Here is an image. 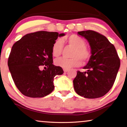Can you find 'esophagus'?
Here are the masks:
<instances>
[{"instance_id":"esophagus-1","label":"esophagus","mask_w":127,"mask_h":127,"mask_svg":"<svg viewBox=\"0 0 127 127\" xmlns=\"http://www.w3.org/2000/svg\"><path fill=\"white\" fill-rule=\"evenodd\" d=\"M63 71L64 72H67L68 71H69V69H64Z\"/></svg>"}]
</instances>
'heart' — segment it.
I'll return each mask as SVG.
<instances>
[{
    "mask_svg": "<svg viewBox=\"0 0 127 127\" xmlns=\"http://www.w3.org/2000/svg\"><path fill=\"white\" fill-rule=\"evenodd\" d=\"M64 41L69 45L73 47L71 56L69 59L60 58L55 60L56 65L63 69H70L72 67L81 65V61L83 63L88 62L92 56V52L86 47V42L83 38L76 34H72L64 38ZM63 43L62 40L58 39L52 46V54L55 57H58L62 54Z\"/></svg>",
    "mask_w": 127,
    "mask_h": 127,
    "instance_id": "heart-1",
    "label": "heart"
}]
</instances>
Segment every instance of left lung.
I'll return each mask as SVG.
<instances>
[{"instance_id": "1", "label": "left lung", "mask_w": 127, "mask_h": 127, "mask_svg": "<svg viewBox=\"0 0 127 127\" xmlns=\"http://www.w3.org/2000/svg\"><path fill=\"white\" fill-rule=\"evenodd\" d=\"M88 40L92 56L83 68L77 71L73 80L74 89L78 95L86 98H97L109 92L115 81L120 65L115 46L105 36L93 31L78 32Z\"/></svg>"}]
</instances>
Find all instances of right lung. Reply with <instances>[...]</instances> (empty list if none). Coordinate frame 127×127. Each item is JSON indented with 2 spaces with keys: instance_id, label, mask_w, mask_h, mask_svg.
Segmentation results:
<instances>
[{
  "instance_id": "obj_1",
  "label": "right lung",
  "mask_w": 127,
  "mask_h": 127,
  "mask_svg": "<svg viewBox=\"0 0 127 127\" xmlns=\"http://www.w3.org/2000/svg\"><path fill=\"white\" fill-rule=\"evenodd\" d=\"M64 33L39 31L27 34L13 45L8 65L16 86L23 95L41 98L54 89V78L64 73L54 65L52 46ZM44 66L46 69L41 70Z\"/></svg>"
}]
</instances>
